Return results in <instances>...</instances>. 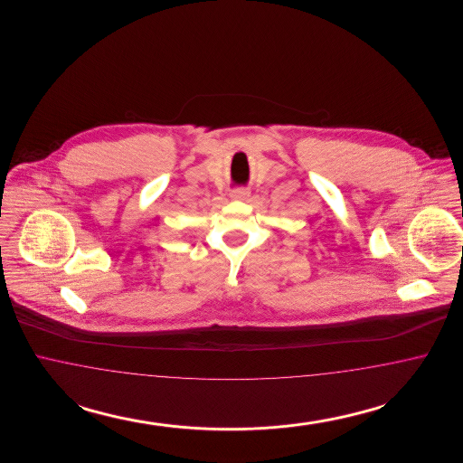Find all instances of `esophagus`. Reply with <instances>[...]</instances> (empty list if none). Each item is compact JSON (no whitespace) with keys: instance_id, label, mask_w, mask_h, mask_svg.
Returning <instances> with one entry per match:
<instances>
[{"instance_id":"esophagus-1","label":"esophagus","mask_w":463,"mask_h":463,"mask_svg":"<svg viewBox=\"0 0 463 463\" xmlns=\"http://www.w3.org/2000/svg\"><path fill=\"white\" fill-rule=\"evenodd\" d=\"M231 196L234 199H241V201H244V199H248V196H250V191H248L246 187H238V189H234V191L231 193Z\"/></svg>"}]
</instances>
